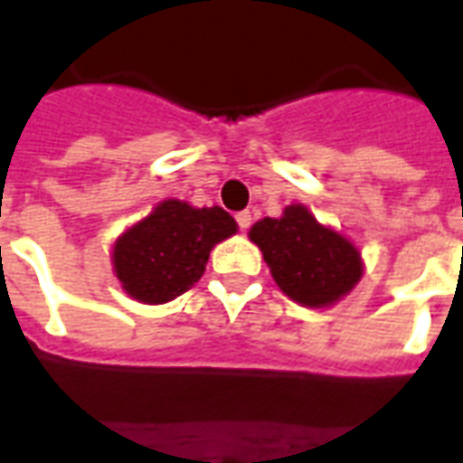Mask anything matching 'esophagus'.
<instances>
[{"instance_id":"esophagus-1","label":"esophagus","mask_w":463,"mask_h":463,"mask_svg":"<svg viewBox=\"0 0 463 463\" xmlns=\"http://www.w3.org/2000/svg\"><path fill=\"white\" fill-rule=\"evenodd\" d=\"M236 224H239V229L251 227V212H239V214H236Z\"/></svg>"}]
</instances>
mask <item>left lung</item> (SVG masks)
Masks as SVG:
<instances>
[{
  "label": "left lung",
  "mask_w": 463,
  "mask_h": 463,
  "mask_svg": "<svg viewBox=\"0 0 463 463\" xmlns=\"http://www.w3.org/2000/svg\"><path fill=\"white\" fill-rule=\"evenodd\" d=\"M249 239L263 251L278 288L305 307L332 305L364 276L359 249L335 229L322 227L305 204H290L283 217L256 222Z\"/></svg>",
  "instance_id": "1"
}]
</instances>
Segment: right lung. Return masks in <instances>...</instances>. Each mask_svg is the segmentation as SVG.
<instances>
[{
	"instance_id": "1",
	"label": "right lung",
	"mask_w": 463,
	"mask_h": 463,
	"mask_svg": "<svg viewBox=\"0 0 463 463\" xmlns=\"http://www.w3.org/2000/svg\"><path fill=\"white\" fill-rule=\"evenodd\" d=\"M236 234L234 217L222 207L163 200L117 239L114 273L134 300L161 305L190 290L204 273L210 251Z\"/></svg>"
}]
</instances>
